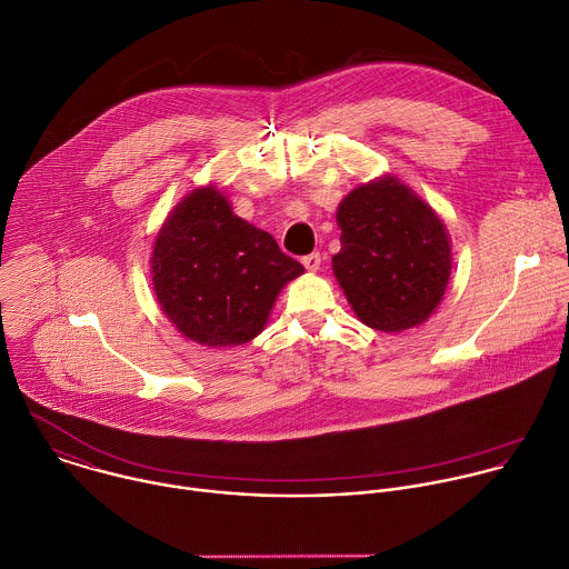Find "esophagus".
<instances>
[{
	"mask_svg": "<svg viewBox=\"0 0 569 569\" xmlns=\"http://www.w3.org/2000/svg\"><path fill=\"white\" fill-rule=\"evenodd\" d=\"M301 263H303V268H306L308 272H317L319 266H321V254H319V252H312V254L303 257Z\"/></svg>",
	"mask_w": 569,
	"mask_h": 569,
	"instance_id": "1",
	"label": "esophagus"
}]
</instances>
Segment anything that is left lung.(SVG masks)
<instances>
[{
	"instance_id": "left-lung-1",
	"label": "left lung",
	"mask_w": 569,
	"mask_h": 569,
	"mask_svg": "<svg viewBox=\"0 0 569 569\" xmlns=\"http://www.w3.org/2000/svg\"><path fill=\"white\" fill-rule=\"evenodd\" d=\"M341 250L332 272L368 328L425 323L451 277V239L438 212L393 173L357 184L337 208Z\"/></svg>"
}]
</instances>
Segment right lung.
I'll return each mask as SVG.
<instances>
[{
    "label": "right lung",
    "instance_id": "right-lung-1",
    "mask_svg": "<svg viewBox=\"0 0 569 569\" xmlns=\"http://www.w3.org/2000/svg\"><path fill=\"white\" fill-rule=\"evenodd\" d=\"M149 263L160 310L180 335L208 348L261 335L283 286L303 274L268 232L232 212L214 182L178 201Z\"/></svg>",
    "mask_w": 569,
    "mask_h": 569
}]
</instances>
